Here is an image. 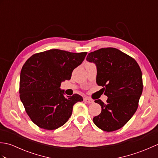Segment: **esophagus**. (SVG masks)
<instances>
[{"instance_id": "34e87169", "label": "esophagus", "mask_w": 158, "mask_h": 158, "mask_svg": "<svg viewBox=\"0 0 158 158\" xmlns=\"http://www.w3.org/2000/svg\"><path fill=\"white\" fill-rule=\"evenodd\" d=\"M83 100H84V102L88 103V104H92L94 103V100L92 99H90L89 98H85L84 99H83Z\"/></svg>"}]
</instances>
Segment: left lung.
I'll return each instance as SVG.
<instances>
[{
    "label": "left lung",
    "instance_id": "1",
    "mask_svg": "<svg viewBox=\"0 0 158 158\" xmlns=\"http://www.w3.org/2000/svg\"><path fill=\"white\" fill-rule=\"evenodd\" d=\"M86 60L96 64V83L103 87L108 98L95 102L102 110L93 118L95 125L106 132L120 129L137 110L143 92L142 72L132 57L113 48H101L88 53Z\"/></svg>",
    "mask_w": 158,
    "mask_h": 158
}]
</instances>
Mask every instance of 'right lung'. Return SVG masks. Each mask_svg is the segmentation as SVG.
<instances>
[{"label":"right lung","instance_id":"1","mask_svg":"<svg viewBox=\"0 0 158 158\" xmlns=\"http://www.w3.org/2000/svg\"><path fill=\"white\" fill-rule=\"evenodd\" d=\"M87 52L50 49L35 53L23 64L19 79V97L32 122L52 130L63 126L72 115L73 105L83 101L77 94L64 96L62 81L70 80L73 70L84 60Z\"/></svg>","mask_w":158,"mask_h":158}]
</instances>
